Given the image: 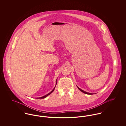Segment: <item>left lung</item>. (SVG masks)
<instances>
[{"label":"left lung","mask_w":126,"mask_h":126,"mask_svg":"<svg viewBox=\"0 0 126 126\" xmlns=\"http://www.w3.org/2000/svg\"><path fill=\"white\" fill-rule=\"evenodd\" d=\"M77 87H78V89H79V90H80V91H81L82 92L84 93V94H90V95H91V94H92V93H87V92H86L84 91V90L81 89L80 88H79V87H78V86H77Z\"/></svg>","instance_id":"1"}]
</instances>
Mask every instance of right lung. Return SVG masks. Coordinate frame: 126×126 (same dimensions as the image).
I'll return each instance as SVG.
<instances>
[{
    "instance_id": "1",
    "label": "right lung",
    "mask_w": 126,
    "mask_h": 126,
    "mask_svg": "<svg viewBox=\"0 0 126 126\" xmlns=\"http://www.w3.org/2000/svg\"><path fill=\"white\" fill-rule=\"evenodd\" d=\"M57 80H56V84H57ZM56 85H55V86L54 87L53 89L52 90L50 93H49L48 94H46V95H44V96H42V97H39V98H36V99H43V98H45L47 97L48 95H49V94H50L54 91V89H55V87H56Z\"/></svg>"
}]
</instances>
